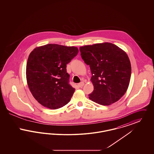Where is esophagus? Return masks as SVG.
<instances>
[{
	"label": "esophagus",
	"mask_w": 154,
	"mask_h": 154,
	"mask_svg": "<svg viewBox=\"0 0 154 154\" xmlns=\"http://www.w3.org/2000/svg\"><path fill=\"white\" fill-rule=\"evenodd\" d=\"M84 85V82H81L80 83H79V84H78V86H79V87H80V88H82Z\"/></svg>",
	"instance_id": "obj_1"
}]
</instances>
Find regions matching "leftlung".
I'll list each match as a JSON object with an SVG mask.
<instances>
[{"label": "left lung", "instance_id": "left-lung-1", "mask_svg": "<svg viewBox=\"0 0 154 154\" xmlns=\"http://www.w3.org/2000/svg\"><path fill=\"white\" fill-rule=\"evenodd\" d=\"M80 51L92 74L94 89L89 99L103 106L117 102L124 95L131 80V65L126 53L110 43L82 46Z\"/></svg>", "mask_w": 154, "mask_h": 154}]
</instances>
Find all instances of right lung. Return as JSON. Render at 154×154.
<instances>
[{
    "label": "right lung",
    "instance_id": "obj_1",
    "mask_svg": "<svg viewBox=\"0 0 154 154\" xmlns=\"http://www.w3.org/2000/svg\"><path fill=\"white\" fill-rule=\"evenodd\" d=\"M78 52L77 47L56 44L38 47L30 52L26 69L27 84L42 106L55 110L70 102L75 89L69 84L66 65Z\"/></svg>",
    "mask_w": 154,
    "mask_h": 154
}]
</instances>
